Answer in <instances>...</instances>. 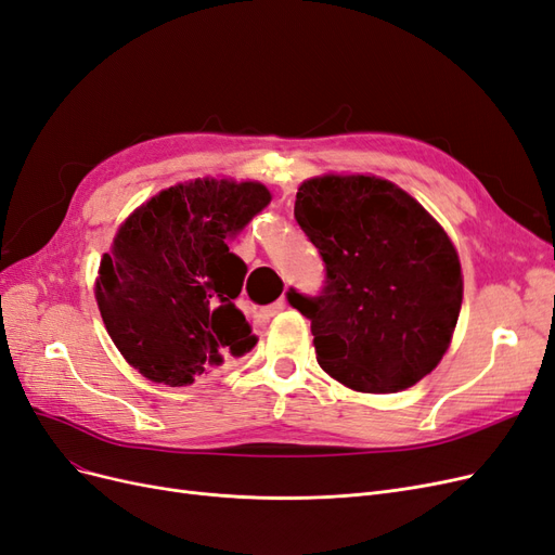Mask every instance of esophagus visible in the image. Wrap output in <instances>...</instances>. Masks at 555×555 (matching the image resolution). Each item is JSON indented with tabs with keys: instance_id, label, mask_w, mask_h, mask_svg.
<instances>
[{
	"instance_id": "obj_1",
	"label": "esophagus",
	"mask_w": 555,
	"mask_h": 555,
	"mask_svg": "<svg viewBox=\"0 0 555 555\" xmlns=\"http://www.w3.org/2000/svg\"><path fill=\"white\" fill-rule=\"evenodd\" d=\"M284 308H287V300H284V296H282V298H278V300H275L273 306H268V308L263 310V314H266V317H273V314L282 312Z\"/></svg>"
}]
</instances>
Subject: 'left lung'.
Segmentation results:
<instances>
[{"instance_id": "left-lung-1", "label": "left lung", "mask_w": 555, "mask_h": 555, "mask_svg": "<svg viewBox=\"0 0 555 555\" xmlns=\"http://www.w3.org/2000/svg\"><path fill=\"white\" fill-rule=\"evenodd\" d=\"M294 217L324 261L322 292H287L310 319L319 365L365 393H396L426 377L463 300L461 261L442 227L375 176L304 182Z\"/></svg>"}]
</instances>
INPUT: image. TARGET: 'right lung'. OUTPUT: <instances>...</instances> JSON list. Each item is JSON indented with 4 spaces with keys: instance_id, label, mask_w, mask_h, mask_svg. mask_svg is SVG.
Here are the masks:
<instances>
[{
    "instance_id": "1",
    "label": "right lung",
    "mask_w": 555,
    "mask_h": 555,
    "mask_svg": "<svg viewBox=\"0 0 555 555\" xmlns=\"http://www.w3.org/2000/svg\"><path fill=\"white\" fill-rule=\"evenodd\" d=\"M268 204L259 182L194 180L153 196L117 231L96 304L143 377L184 386L257 345L236 308L247 268L229 241Z\"/></svg>"
}]
</instances>
